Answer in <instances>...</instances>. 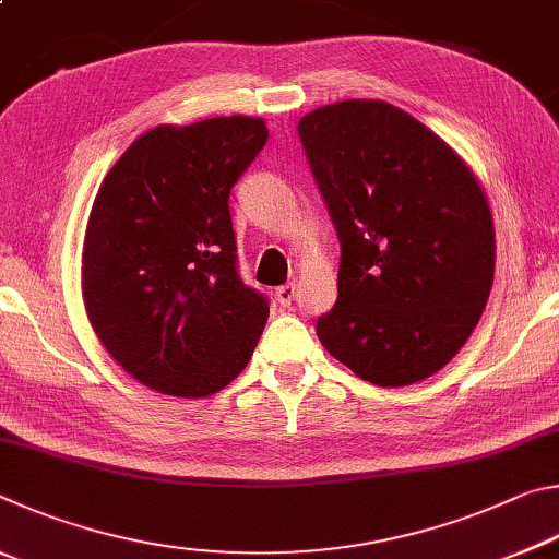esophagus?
Masks as SVG:
<instances>
[{"label": "esophagus", "mask_w": 559, "mask_h": 559, "mask_svg": "<svg viewBox=\"0 0 559 559\" xmlns=\"http://www.w3.org/2000/svg\"><path fill=\"white\" fill-rule=\"evenodd\" d=\"M295 295H297V285H282L277 287V292H274V297H277V305L280 307H289L292 301H295Z\"/></svg>", "instance_id": "obj_1"}]
</instances>
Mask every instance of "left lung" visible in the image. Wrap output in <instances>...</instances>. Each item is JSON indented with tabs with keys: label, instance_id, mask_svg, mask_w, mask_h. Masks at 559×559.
Here are the masks:
<instances>
[{
	"label": "left lung",
	"instance_id": "8db88e82",
	"mask_svg": "<svg viewBox=\"0 0 559 559\" xmlns=\"http://www.w3.org/2000/svg\"><path fill=\"white\" fill-rule=\"evenodd\" d=\"M341 240L338 299L317 321L331 356L380 388L435 376L491 295L496 230L462 156L383 100H341L299 120Z\"/></svg>",
	"mask_w": 559,
	"mask_h": 559
}]
</instances>
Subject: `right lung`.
I'll return each mask as SVG.
<instances>
[{"label": "right lung", "instance_id": "1", "mask_svg": "<svg viewBox=\"0 0 559 559\" xmlns=\"http://www.w3.org/2000/svg\"><path fill=\"white\" fill-rule=\"evenodd\" d=\"M264 142L260 117L159 124L97 189L81 258L85 314L117 366L156 393H218L267 324V299L235 270L228 209Z\"/></svg>", "mask_w": 559, "mask_h": 559}]
</instances>
